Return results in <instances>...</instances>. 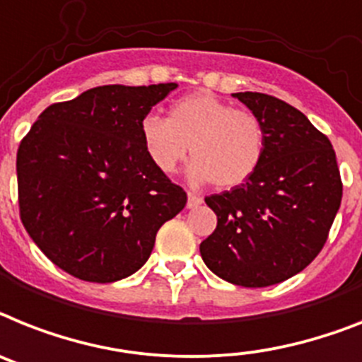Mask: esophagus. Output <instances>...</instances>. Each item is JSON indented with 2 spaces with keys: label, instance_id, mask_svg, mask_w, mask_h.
<instances>
[{
  "label": "esophagus",
  "instance_id": "1",
  "mask_svg": "<svg viewBox=\"0 0 362 362\" xmlns=\"http://www.w3.org/2000/svg\"><path fill=\"white\" fill-rule=\"evenodd\" d=\"M200 204H202V197L195 195V193H187V208H199Z\"/></svg>",
  "mask_w": 362,
  "mask_h": 362
}]
</instances>
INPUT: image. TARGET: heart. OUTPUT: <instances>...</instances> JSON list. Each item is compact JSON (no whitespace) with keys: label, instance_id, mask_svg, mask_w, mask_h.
<instances>
[{"label":"heart","instance_id":"heart-1","mask_svg":"<svg viewBox=\"0 0 362 362\" xmlns=\"http://www.w3.org/2000/svg\"><path fill=\"white\" fill-rule=\"evenodd\" d=\"M139 134L148 160L163 175L175 173L189 154L187 180L195 186L215 182L232 189L250 180L267 148L265 127L256 114L235 110L209 92H197L173 103L169 115L147 114Z\"/></svg>","mask_w":362,"mask_h":362}]
</instances>
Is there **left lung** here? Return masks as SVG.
I'll return each instance as SVG.
<instances>
[{
    "instance_id": "1",
    "label": "left lung",
    "mask_w": 362,
    "mask_h": 362,
    "mask_svg": "<svg viewBox=\"0 0 362 362\" xmlns=\"http://www.w3.org/2000/svg\"><path fill=\"white\" fill-rule=\"evenodd\" d=\"M232 97L265 127V158L243 186L206 197L217 228L200 256L230 284L269 287L318 256L341 208V173L329 139L294 106L257 92Z\"/></svg>"
}]
</instances>
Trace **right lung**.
I'll return each mask as SVG.
<instances>
[{
	"instance_id": "1",
	"label": "right lung",
	"mask_w": 362,
	"mask_h": 362,
	"mask_svg": "<svg viewBox=\"0 0 362 362\" xmlns=\"http://www.w3.org/2000/svg\"><path fill=\"white\" fill-rule=\"evenodd\" d=\"M176 83L108 84L47 106L16 156L21 223L59 269L112 284L147 263L186 191L148 160L139 123Z\"/></svg>"
}]
</instances>
